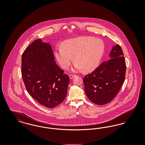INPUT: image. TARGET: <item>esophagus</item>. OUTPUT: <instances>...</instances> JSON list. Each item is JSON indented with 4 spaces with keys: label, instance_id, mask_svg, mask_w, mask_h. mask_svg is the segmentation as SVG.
<instances>
[{
    "label": "esophagus",
    "instance_id": "esophagus-1",
    "mask_svg": "<svg viewBox=\"0 0 145 145\" xmlns=\"http://www.w3.org/2000/svg\"><path fill=\"white\" fill-rule=\"evenodd\" d=\"M75 76H76V75H72V74L69 75V78H70L71 79H73Z\"/></svg>",
    "mask_w": 145,
    "mask_h": 145
}]
</instances>
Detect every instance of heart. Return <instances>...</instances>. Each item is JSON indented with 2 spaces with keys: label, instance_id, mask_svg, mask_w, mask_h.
Wrapping results in <instances>:
<instances>
[{
  "label": "heart",
  "instance_id": "heart-1",
  "mask_svg": "<svg viewBox=\"0 0 145 145\" xmlns=\"http://www.w3.org/2000/svg\"><path fill=\"white\" fill-rule=\"evenodd\" d=\"M105 46L101 39L82 36L66 40L55 49V56L62 69H68L74 60L73 71L89 72L96 69L103 55Z\"/></svg>",
  "mask_w": 145,
  "mask_h": 145
}]
</instances>
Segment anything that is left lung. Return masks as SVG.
I'll list each match as a JSON object with an SVG mask.
<instances>
[{
    "label": "left lung",
    "instance_id": "left-lung-1",
    "mask_svg": "<svg viewBox=\"0 0 145 145\" xmlns=\"http://www.w3.org/2000/svg\"><path fill=\"white\" fill-rule=\"evenodd\" d=\"M109 56L111 59L102 62L83 78L86 96L97 105L109 103L117 95L124 83L126 65L120 45L112 47Z\"/></svg>",
    "mask_w": 145,
    "mask_h": 145
}]
</instances>
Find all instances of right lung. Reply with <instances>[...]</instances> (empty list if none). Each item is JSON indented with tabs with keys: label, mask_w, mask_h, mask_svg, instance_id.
<instances>
[{
	"label": "right lung",
	"mask_w": 145,
	"mask_h": 145,
	"mask_svg": "<svg viewBox=\"0 0 145 145\" xmlns=\"http://www.w3.org/2000/svg\"><path fill=\"white\" fill-rule=\"evenodd\" d=\"M52 47L41 39L31 43L22 56L21 73L26 89L39 103L54 108L67 95L69 76L55 63Z\"/></svg>",
	"instance_id": "right-lung-1"
}]
</instances>
